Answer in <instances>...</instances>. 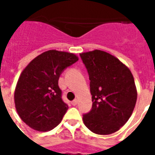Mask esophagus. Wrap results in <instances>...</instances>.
Instances as JSON below:
<instances>
[{
  "label": "esophagus",
  "instance_id": "1",
  "mask_svg": "<svg viewBox=\"0 0 155 155\" xmlns=\"http://www.w3.org/2000/svg\"><path fill=\"white\" fill-rule=\"evenodd\" d=\"M77 103H78V100L77 99H75V100H73L72 101H71V104H72V105H76V104H77Z\"/></svg>",
  "mask_w": 155,
  "mask_h": 155
}]
</instances>
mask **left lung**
I'll list each match as a JSON object with an SVG mask.
<instances>
[{
	"label": "left lung",
	"instance_id": "obj_1",
	"mask_svg": "<svg viewBox=\"0 0 155 155\" xmlns=\"http://www.w3.org/2000/svg\"><path fill=\"white\" fill-rule=\"evenodd\" d=\"M90 80L92 106L83 115L84 125L97 134H110L127 122L137 101L130 69L107 52L95 50L80 54Z\"/></svg>",
	"mask_w": 155,
	"mask_h": 155
}]
</instances>
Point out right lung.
<instances>
[{
  "label": "right lung",
  "mask_w": 155,
  "mask_h": 155,
  "mask_svg": "<svg viewBox=\"0 0 155 155\" xmlns=\"http://www.w3.org/2000/svg\"><path fill=\"white\" fill-rule=\"evenodd\" d=\"M74 54L48 51L24 69L16 86L14 102L21 119L38 131H48L60 123L68 105L62 99L58 79L78 61Z\"/></svg>",
  "instance_id": "obj_1"
}]
</instances>
